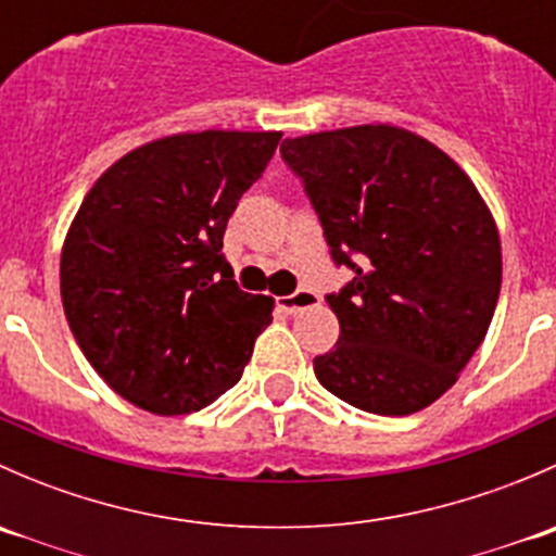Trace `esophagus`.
<instances>
[{"label":"esophagus","instance_id":"obj_1","mask_svg":"<svg viewBox=\"0 0 556 556\" xmlns=\"http://www.w3.org/2000/svg\"><path fill=\"white\" fill-rule=\"evenodd\" d=\"M317 304H319V295L312 293V290H295L293 295H282V299H277V306L285 314H295V312L309 309V306H317Z\"/></svg>","mask_w":556,"mask_h":556}]
</instances>
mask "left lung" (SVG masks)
Wrapping results in <instances>:
<instances>
[{"instance_id":"obj_1","label":"left lung","mask_w":556,"mask_h":556,"mask_svg":"<svg viewBox=\"0 0 556 556\" xmlns=\"http://www.w3.org/2000/svg\"><path fill=\"white\" fill-rule=\"evenodd\" d=\"M325 242L355 271L328 295L339 341L319 384L363 412L406 417L439 401L484 341L501 295L495 217L470 177L390 123L285 139Z\"/></svg>"}]
</instances>
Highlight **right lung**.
Instances as JSON below:
<instances>
[{
  "label": "right lung",
  "instance_id": "right-lung-1",
  "mask_svg": "<svg viewBox=\"0 0 556 556\" xmlns=\"http://www.w3.org/2000/svg\"><path fill=\"white\" fill-rule=\"evenodd\" d=\"M279 131H190L131 150L93 182L61 250L66 323L99 377L159 417L242 379L274 299L233 282L223 233Z\"/></svg>",
  "mask_w": 556,
  "mask_h": 556
}]
</instances>
